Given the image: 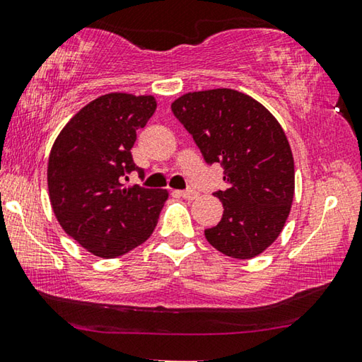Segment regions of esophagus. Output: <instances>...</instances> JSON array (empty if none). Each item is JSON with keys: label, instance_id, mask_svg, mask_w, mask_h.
<instances>
[{"label": "esophagus", "instance_id": "obj_1", "mask_svg": "<svg viewBox=\"0 0 362 362\" xmlns=\"http://www.w3.org/2000/svg\"><path fill=\"white\" fill-rule=\"evenodd\" d=\"M182 198L185 199H195L198 197V193L193 190V188H187V190H182V192H177Z\"/></svg>", "mask_w": 362, "mask_h": 362}]
</instances>
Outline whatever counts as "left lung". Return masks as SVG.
Here are the masks:
<instances>
[{
	"instance_id": "obj_1",
	"label": "left lung",
	"mask_w": 362,
	"mask_h": 362,
	"mask_svg": "<svg viewBox=\"0 0 362 362\" xmlns=\"http://www.w3.org/2000/svg\"><path fill=\"white\" fill-rule=\"evenodd\" d=\"M172 112L203 158L224 169L214 192L223 218L204 237L224 255L257 257L276 240L294 198V159L283 128L260 102L234 89L188 93Z\"/></svg>"
}]
</instances>
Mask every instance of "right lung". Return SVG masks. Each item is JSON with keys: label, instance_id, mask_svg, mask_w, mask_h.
<instances>
[{"label": "right lung", "instance_id": "right-lung-1", "mask_svg": "<svg viewBox=\"0 0 362 362\" xmlns=\"http://www.w3.org/2000/svg\"><path fill=\"white\" fill-rule=\"evenodd\" d=\"M153 95L107 94L83 107L58 134L48 158V192L58 223L86 250L125 255L149 239L165 190L123 188L132 172L136 132L156 112Z\"/></svg>", "mask_w": 362, "mask_h": 362}]
</instances>
